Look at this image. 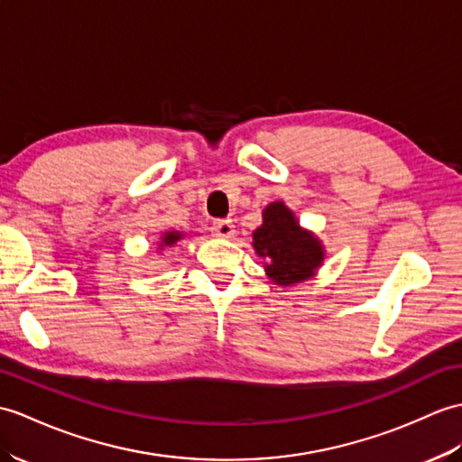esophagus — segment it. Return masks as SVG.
I'll return each mask as SVG.
<instances>
[{
	"label": "esophagus",
	"mask_w": 462,
	"mask_h": 462,
	"mask_svg": "<svg viewBox=\"0 0 462 462\" xmlns=\"http://www.w3.org/2000/svg\"><path fill=\"white\" fill-rule=\"evenodd\" d=\"M210 230L214 236H218V238H230V236H234V222L230 218L214 220Z\"/></svg>",
	"instance_id": "1"
}]
</instances>
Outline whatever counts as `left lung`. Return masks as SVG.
Masks as SVG:
<instances>
[{
	"instance_id": "obj_1",
	"label": "left lung",
	"mask_w": 462,
	"mask_h": 462,
	"mask_svg": "<svg viewBox=\"0 0 462 462\" xmlns=\"http://www.w3.org/2000/svg\"><path fill=\"white\" fill-rule=\"evenodd\" d=\"M262 218V226L254 230V250L265 257L267 277L282 287L313 277L325 260L320 240L299 226L295 214L282 200L267 205Z\"/></svg>"
}]
</instances>
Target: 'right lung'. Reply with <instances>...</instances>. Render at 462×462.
<instances>
[{
	"mask_svg": "<svg viewBox=\"0 0 462 462\" xmlns=\"http://www.w3.org/2000/svg\"><path fill=\"white\" fill-rule=\"evenodd\" d=\"M182 236L185 234H180V232H177V230H169V232H165L163 236H161V242H159V250H163L165 245H175Z\"/></svg>",
	"mask_w": 462,
	"mask_h": 462,
	"instance_id": "1",
	"label": "right lung"
}]
</instances>
